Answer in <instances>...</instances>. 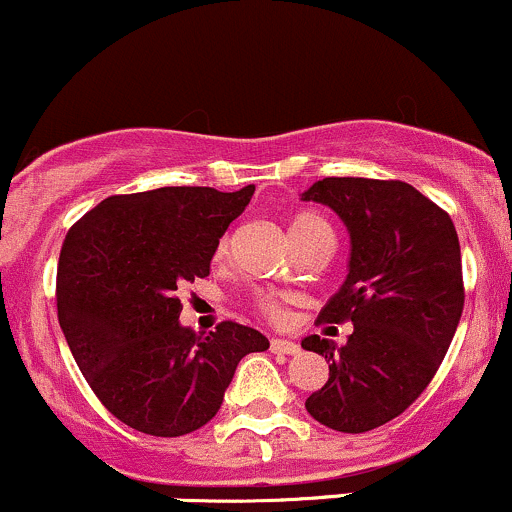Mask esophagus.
I'll list each match as a JSON object with an SVG mask.
<instances>
[{
    "mask_svg": "<svg viewBox=\"0 0 512 512\" xmlns=\"http://www.w3.org/2000/svg\"><path fill=\"white\" fill-rule=\"evenodd\" d=\"M271 351L273 354L295 356V354H300V346L295 342H290V339H271Z\"/></svg>",
    "mask_w": 512,
    "mask_h": 512,
    "instance_id": "esophagus-1",
    "label": "esophagus"
}]
</instances>
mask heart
I'll return each instance as SVG.
<instances>
[{"instance_id": "1", "label": "heart", "mask_w": 512, "mask_h": 512, "mask_svg": "<svg viewBox=\"0 0 512 512\" xmlns=\"http://www.w3.org/2000/svg\"><path fill=\"white\" fill-rule=\"evenodd\" d=\"M322 232H329V224L315 212H300L298 217L290 222V234H293V241H302V239H307V236H315ZM222 251H227V244H224V241H222V246H219V254H222ZM256 305L263 315L273 317V320H278L280 312H283V298H280V295H273V293L258 295Z\"/></svg>"}]
</instances>
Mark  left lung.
I'll return each mask as SVG.
<instances>
[{
    "label": "left lung",
    "instance_id": "left-lung-1",
    "mask_svg": "<svg viewBox=\"0 0 512 512\" xmlns=\"http://www.w3.org/2000/svg\"><path fill=\"white\" fill-rule=\"evenodd\" d=\"M302 200L332 207L351 239L349 273L317 324H354L344 346L302 339L329 361L305 408L337 432L376 430L420 398L452 344L464 310L459 236L403 180L324 178Z\"/></svg>",
    "mask_w": 512,
    "mask_h": 512
}]
</instances>
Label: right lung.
Listing matches in <instances>:
<instances>
[{"label":"right lung","instance_id":"1","mask_svg":"<svg viewBox=\"0 0 512 512\" xmlns=\"http://www.w3.org/2000/svg\"><path fill=\"white\" fill-rule=\"evenodd\" d=\"M254 190L112 195L65 236L60 329L85 381L124 425L153 437L200 430L217 415L239 361L268 349V339L244 324L222 322L210 334L183 327L175 295L210 276L219 239Z\"/></svg>","mask_w":512,"mask_h":512}]
</instances>
